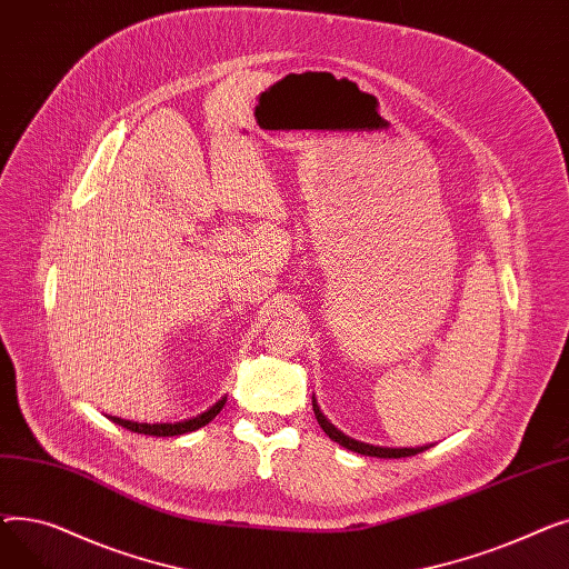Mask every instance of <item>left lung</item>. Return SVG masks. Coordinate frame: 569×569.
<instances>
[{
    "instance_id": "obj_1",
    "label": "left lung",
    "mask_w": 569,
    "mask_h": 569,
    "mask_svg": "<svg viewBox=\"0 0 569 569\" xmlns=\"http://www.w3.org/2000/svg\"><path fill=\"white\" fill-rule=\"evenodd\" d=\"M313 412H316V420L320 425V429L330 436L335 442H339L341 447H346V450L350 452H357V455H365V457H378V459H401V457H415L420 455L425 450H429L431 445H422V447H382V445H369V442H362V440H355L350 436H346L343 431H339L327 417L322 415L316 397H313Z\"/></svg>"
}]
</instances>
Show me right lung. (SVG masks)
I'll return each instance as SVG.
<instances>
[{"label": "right lung", "mask_w": 569, "mask_h": 569, "mask_svg": "<svg viewBox=\"0 0 569 569\" xmlns=\"http://www.w3.org/2000/svg\"><path fill=\"white\" fill-rule=\"evenodd\" d=\"M226 406V397H221L214 406H209L204 412L189 417V420L182 422H163V425H144V422H131V420H122V417H114L108 415V420H112L114 425L124 427L133 433H144V436H157V438H166V436H182V433H191L204 425H209L214 420V417L221 412V408Z\"/></svg>", "instance_id": "obj_1"}]
</instances>
